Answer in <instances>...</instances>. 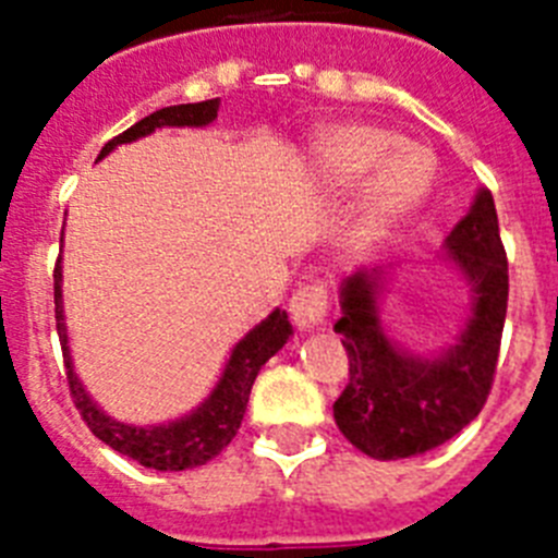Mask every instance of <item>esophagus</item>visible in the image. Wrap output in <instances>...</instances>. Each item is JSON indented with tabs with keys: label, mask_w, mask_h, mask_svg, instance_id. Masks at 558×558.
Wrapping results in <instances>:
<instances>
[{
	"label": "esophagus",
	"mask_w": 558,
	"mask_h": 558,
	"mask_svg": "<svg viewBox=\"0 0 558 558\" xmlns=\"http://www.w3.org/2000/svg\"><path fill=\"white\" fill-rule=\"evenodd\" d=\"M329 313V293L322 282H307L295 290L290 299V318L299 329H318L324 327Z\"/></svg>",
	"instance_id": "1"
}]
</instances>
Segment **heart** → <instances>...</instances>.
I'll list each match as a JSON object with an SVG mask.
<instances>
[{
  "mask_svg": "<svg viewBox=\"0 0 558 558\" xmlns=\"http://www.w3.org/2000/svg\"><path fill=\"white\" fill-rule=\"evenodd\" d=\"M315 161L335 190H354L372 179L368 226L386 229L425 198L433 167L425 150L402 145L393 131L377 125H338L315 142Z\"/></svg>",
  "mask_w": 558,
  "mask_h": 558,
  "instance_id": "heart-1",
  "label": "heart"
}]
</instances>
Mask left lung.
Masks as SVG:
<instances>
[{
  "mask_svg": "<svg viewBox=\"0 0 558 558\" xmlns=\"http://www.w3.org/2000/svg\"><path fill=\"white\" fill-rule=\"evenodd\" d=\"M445 248L470 282L472 315L456 347L436 357L399 349L379 327L377 295L386 268L354 270L340 284L343 315L335 332L343 335L349 354V386L335 399V425L377 461L422 456L450 441L483 411L492 391L509 304V263L489 190H477Z\"/></svg>",
  "mask_w": 558,
  "mask_h": 558,
  "instance_id": "8db88e82",
  "label": "left lung"
}]
</instances>
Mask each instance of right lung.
I'll list each match as a JSON object with an SVG mask.
<instances>
[{"mask_svg":"<svg viewBox=\"0 0 558 558\" xmlns=\"http://www.w3.org/2000/svg\"><path fill=\"white\" fill-rule=\"evenodd\" d=\"M220 100H204V102H186V106H170L153 111L150 117L140 120L136 125L128 128L125 133L113 136L106 142L97 159H106L108 153L117 145H128L136 142L147 133L159 131V128H204L218 117ZM63 240V236H61ZM56 322H58V338H61L63 363H66V379L69 391L75 399V408L81 411L83 422L88 430L95 433L100 441H106L111 450L122 452V456L140 461L147 470L159 472H181L192 470V466H204L206 461L218 456L223 447L231 445V438L240 430L243 422L245 405H248L251 386H254L259 368L274 357L279 349L284 347L293 335V327L288 322L284 310H274L263 324H256L248 335H245L226 363L223 374H220L218 386L211 388L209 397L201 402L198 408L186 416L167 422V425H147L136 427L128 422H117L108 416L106 411L97 408V402L88 397L83 383L77 379L75 366H72V354H69V338L66 324H63V295H61V259L56 265Z\"/></svg>","mask_w":558,"mask_h":558,"instance_id":"obj_1","label":"right lung"}]
</instances>
